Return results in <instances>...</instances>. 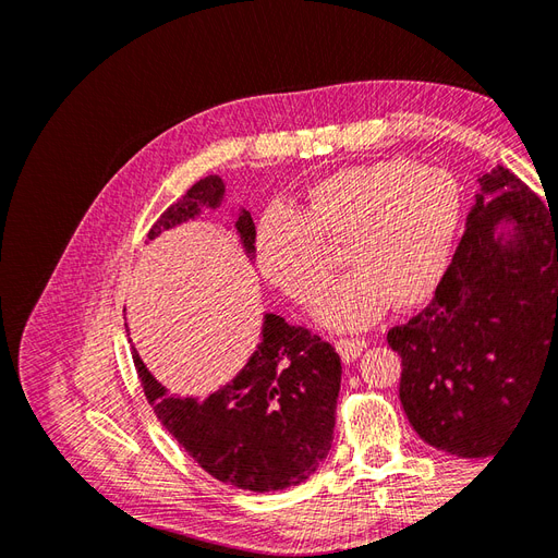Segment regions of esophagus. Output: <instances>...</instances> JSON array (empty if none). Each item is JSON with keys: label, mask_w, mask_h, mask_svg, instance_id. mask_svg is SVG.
Segmentation results:
<instances>
[{"label": "esophagus", "mask_w": 558, "mask_h": 558, "mask_svg": "<svg viewBox=\"0 0 558 558\" xmlns=\"http://www.w3.org/2000/svg\"><path fill=\"white\" fill-rule=\"evenodd\" d=\"M369 340H365V337H340V340H337V351H340L344 363H351L361 356Z\"/></svg>", "instance_id": "1"}]
</instances>
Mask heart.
Returning <instances> with one entry per match:
<instances>
[{
  "label": "heart",
  "mask_w": 558,
  "mask_h": 558,
  "mask_svg": "<svg viewBox=\"0 0 558 558\" xmlns=\"http://www.w3.org/2000/svg\"><path fill=\"white\" fill-rule=\"evenodd\" d=\"M461 193L433 167L388 158L344 167L320 179L300 214L275 209L258 226L260 275L300 305H314L330 281V246L353 265L318 305L328 328L353 330L388 305L414 307L440 283L456 232Z\"/></svg>",
  "instance_id": "b5f03b06"
}]
</instances>
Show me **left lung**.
<instances>
[{
  "label": "left lung",
  "instance_id": "8db88e82",
  "mask_svg": "<svg viewBox=\"0 0 558 558\" xmlns=\"http://www.w3.org/2000/svg\"><path fill=\"white\" fill-rule=\"evenodd\" d=\"M500 220L518 230L505 247ZM388 344L404 414L430 447L484 459L514 430L549 359L558 365V221L517 174L482 177L433 300Z\"/></svg>",
  "mask_w": 558,
  "mask_h": 558
}]
</instances>
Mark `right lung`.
<instances>
[{
  "instance_id": "right-lung-1",
  "label": "right lung",
  "mask_w": 558,
  "mask_h": 558,
  "mask_svg": "<svg viewBox=\"0 0 558 558\" xmlns=\"http://www.w3.org/2000/svg\"><path fill=\"white\" fill-rule=\"evenodd\" d=\"M221 197V179H199L160 214L148 240L202 207H216ZM238 232L253 251L256 226L248 211H242ZM132 361L165 430L216 480L253 494L279 492L305 482L330 451L342 363L335 347L310 328L267 314L260 347L246 367L205 400L170 396L134 349Z\"/></svg>"
}]
</instances>
